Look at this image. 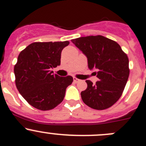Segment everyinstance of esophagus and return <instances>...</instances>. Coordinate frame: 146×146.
I'll list each match as a JSON object with an SVG mask.
<instances>
[{
    "label": "esophagus",
    "instance_id": "34e87169",
    "mask_svg": "<svg viewBox=\"0 0 146 146\" xmlns=\"http://www.w3.org/2000/svg\"><path fill=\"white\" fill-rule=\"evenodd\" d=\"M73 80H74V82L75 83H77V82H80V80L77 79V77H73Z\"/></svg>",
    "mask_w": 146,
    "mask_h": 146
}]
</instances>
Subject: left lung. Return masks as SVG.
Returning <instances> with one entry per match:
<instances>
[{"instance_id":"1","label":"left lung","mask_w":146,"mask_h":146,"mask_svg":"<svg viewBox=\"0 0 146 146\" xmlns=\"http://www.w3.org/2000/svg\"><path fill=\"white\" fill-rule=\"evenodd\" d=\"M72 41L87 56L89 68L98 70L96 84L86 80L87 87L81 92L82 101L98 110L110 108L122 96L128 80L127 54L116 41L103 36L80 37Z\"/></svg>"}]
</instances>
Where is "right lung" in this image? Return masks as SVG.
<instances>
[{"mask_svg":"<svg viewBox=\"0 0 146 146\" xmlns=\"http://www.w3.org/2000/svg\"><path fill=\"white\" fill-rule=\"evenodd\" d=\"M69 41L34 42L22 50L14 66L16 86L28 103L50 110L63 101L72 76L59 77L50 69L59 66L61 54Z\"/></svg>","mask_w":146,"mask_h":146,"instance_id":"obj_1","label":"right lung"}]
</instances>
